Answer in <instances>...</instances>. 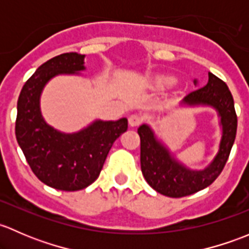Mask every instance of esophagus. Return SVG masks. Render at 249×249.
I'll use <instances>...</instances> for the list:
<instances>
[{
  "instance_id": "34e87169",
  "label": "esophagus",
  "mask_w": 249,
  "mask_h": 249,
  "mask_svg": "<svg viewBox=\"0 0 249 249\" xmlns=\"http://www.w3.org/2000/svg\"><path fill=\"white\" fill-rule=\"evenodd\" d=\"M141 122H142V118H141L140 114H131L129 117V125L130 126L135 127V126H139V125L141 124Z\"/></svg>"
}]
</instances>
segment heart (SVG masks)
I'll return each mask as SVG.
<instances>
[{"label": "heart", "mask_w": 249, "mask_h": 249, "mask_svg": "<svg viewBox=\"0 0 249 249\" xmlns=\"http://www.w3.org/2000/svg\"><path fill=\"white\" fill-rule=\"evenodd\" d=\"M175 82V77L172 76H155L152 78V85L158 89H164V88L170 87Z\"/></svg>", "instance_id": "b5f03b06"}]
</instances>
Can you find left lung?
<instances>
[{"instance_id":"1","label":"left lung","mask_w":249,"mask_h":249,"mask_svg":"<svg viewBox=\"0 0 249 249\" xmlns=\"http://www.w3.org/2000/svg\"><path fill=\"white\" fill-rule=\"evenodd\" d=\"M197 85V80H194ZM182 107H211L219 117L222 129L219 147L212 161L201 170L183 164L155 135L148 124L137 130L141 139V170L148 184L160 194L169 197H182L205 189L220 175L229 158L237 130V117L232 95L223 80L208 73L203 88L188 94L179 102Z\"/></svg>"}]
</instances>
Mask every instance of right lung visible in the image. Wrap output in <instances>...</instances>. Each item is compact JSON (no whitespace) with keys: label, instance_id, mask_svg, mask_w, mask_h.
<instances>
[{"label":"right lung","instance_id":"1","mask_svg":"<svg viewBox=\"0 0 249 249\" xmlns=\"http://www.w3.org/2000/svg\"><path fill=\"white\" fill-rule=\"evenodd\" d=\"M84 57L65 53L48 60L22 87L18 100L17 141L30 167L41 182L57 190L76 192L97 179L114 141L127 130V119H96L72 134L54 129L44 120L41 95L50 79L79 76Z\"/></svg>","mask_w":249,"mask_h":249}]
</instances>
